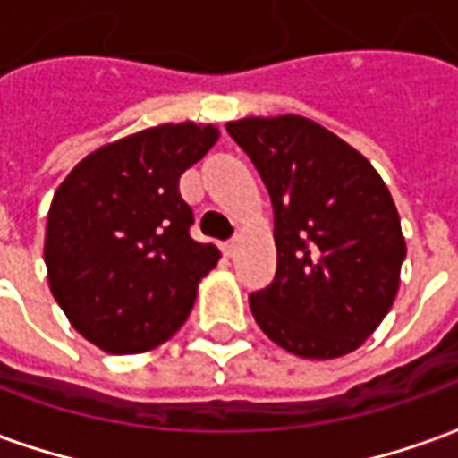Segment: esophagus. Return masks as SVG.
Returning a JSON list of instances; mask_svg holds the SVG:
<instances>
[{
  "label": "esophagus",
  "instance_id": "34e87169",
  "mask_svg": "<svg viewBox=\"0 0 458 458\" xmlns=\"http://www.w3.org/2000/svg\"><path fill=\"white\" fill-rule=\"evenodd\" d=\"M220 250H223V255H225V258H233V252H235V240L223 242V245H220Z\"/></svg>",
  "mask_w": 458,
  "mask_h": 458
}]
</instances>
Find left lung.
<instances>
[{
	"mask_svg": "<svg viewBox=\"0 0 458 458\" xmlns=\"http://www.w3.org/2000/svg\"><path fill=\"white\" fill-rule=\"evenodd\" d=\"M225 130L275 210L277 269L250 294L258 327L301 358H338L380 327L407 255L393 196L363 154L317 122L245 117Z\"/></svg>",
	"mask_w": 458,
	"mask_h": 458,
	"instance_id": "obj_1",
	"label": "left lung"
}]
</instances>
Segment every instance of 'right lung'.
<instances>
[{
  "instance_id": "add662e5",
  "label": "right lung",
  "mask_w": 458,
  "mask_h": 458,
  "mask_svg": "<svg viewBox=\"0 0 458 458\" xmlns=\"http://www.w3.org/2000/svg\"><path fill=\"white\" fill-rule=\"evenodd\" d=\"M218 140L210 124H159L100 147L55 191L44 259L58 307L107 353H141L189 318L216 245L191 238L183 171Z\"/></svg>"
}]
</instances>
